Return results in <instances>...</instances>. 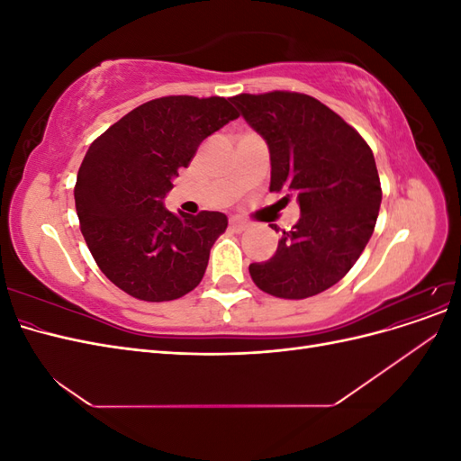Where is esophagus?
I'll list each match as a JSON object with an SVG mask.
<instances>
[{"label": "esophagus", "instance_id": "obj_1", "mask_svg": "<svg viewBox=\"0 0 461 461\" xmlns=\"http://www.w3.org/2000/svg\"><path fill=\"white\" fill-rule=\"evenodd\" d=\"M230 229H232L234 232H242V230H246V229H248V222H246V221H242V219H236V217H232V219H230Z\"/></svg>", "mask_w": 461, "mask_h": 461}]
</instances>
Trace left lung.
<instances>
[{"label":"left lung","instance_id":"left-lung-1","mask_svg":"<svg viewBox=\"0 0 461 461\" xmlns=\"http://www.w3.org/2000/svg\"><path fill=\"white\" fill-rule=\"evenodd\" d=\"M230 102L267 142L269 190L296 194L302 213L273 258L249 265L252 281L276 298L315 296L354 267L373 234L383 198L373 151L312 95L276 90Z\"/></svg>","mask_w":461,"mask_h":461}]
</instances>
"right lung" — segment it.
Masks as SVG:
<instances>
[{"instance_id":"right-lung-1","label":"right lung","mask_w":461,"mask_h":461,"mask_svg":"<svg viewBox=\"0 0 461 461\" xmlns=\"http://www.w3.org/2000/svg\"><path fill=\"white\" fill-rule=\"evenodd\" d=\"M236 117L219 95L158 97L88 148L75 186L80 230L97 267L127 294L169 302L200 285L229 219L219 212L175 215L163 200L198 146Z\"/></svg>"}]
</instances>
